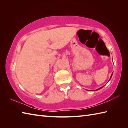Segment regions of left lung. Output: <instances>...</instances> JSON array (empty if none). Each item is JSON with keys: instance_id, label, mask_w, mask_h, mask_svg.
Listing matches in <instances>:
<instances>
[{"instance_id": "8db88e82", "label": "left lung", "mask_w": 128, "mask_h": 128, "mask_svg": "<svg viewBox=\"0 0 128 128\" xmlns=\"http://www.w3.org/2000/svg\"><path fill=\"white\" fill-rule=\"evenodd\" d=\"M113 72H112V75H111V76H110V80H109V81L110 80V78H112V75H113ZM103 86H102V87H101V88H98V89H97V90H95V91H97V90H100V89H101L102 88H103Z\"/></svg>"}]
</instances>
